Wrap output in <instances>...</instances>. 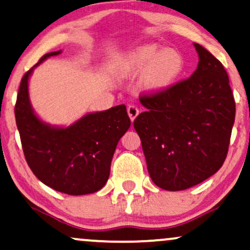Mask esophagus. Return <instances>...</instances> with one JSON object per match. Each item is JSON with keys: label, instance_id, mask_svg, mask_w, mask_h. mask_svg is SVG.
<instances>
[{"label": "esophagus", "instance_id": "obj_1", "mask_svg": "<svg viewBox=\"0 0 250 250\" xmlns=\"http://www.w3.org/2000/svg\"><path fill=\"white\" fill-rule=\"evenodd\" d=\"M127 110H128V115H129V118H130L131 122L134 121L136 118H137L138 114H140V109H138V107L135 106V105L128 106Z\"/></svg>", "mask_w": 250, "mask_h": 250}]
</instances>
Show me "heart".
Returning <instances> with one entry per match:
<instances>
[{
  "mask_svg": "<svg viewBox=\"0 0 250 250\" xmlns=\"http://www.w3.org/2000/svg\"><path fill=\"white\" fill-rule=\"evenodd\" d=\"M125 71H144V84L151 90H163L173 83L182 69V60L174 50H160L156 45L140 47L122 62Z\"/></svg>",
  "mask_w": 250,
  "mask_h": 250,
  "instance_id": "heart-1",
  "label": "heart"
}]
</instances>
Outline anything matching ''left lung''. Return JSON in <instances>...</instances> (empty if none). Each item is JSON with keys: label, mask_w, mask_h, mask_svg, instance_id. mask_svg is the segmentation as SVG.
<instances>
[{"label": "left lung", "mask_w": 250, "mask_h": 250, "mask_svg": "<svg viewBox=\"0 0 250 250\" xmlns=\"http://www.w3.org/2000/svg\"><path fill=\"white\" fill-rule=\"evenodd\" d=\"M197 69L187 80L140 94L146 110L134 121L148 174L165 190H185L213 175L225 162L235 102L219 60L198 43Z\"/></svg>", "instance_id": "obj_1"}]
</instances>
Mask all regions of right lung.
I'll return each mask as SVG.
<instances>
[{"label":"right lung","instance_id":"add662e5","mask_svg":"<svg viewBox=\"0 0 250 250\" xmlns=\"http://www.w3.org/2000/svg\"><path fill=\"white\" fill-rule=\"evenodd\" d=\"M61 50L45 54L34 67ZM21 81L15 105L16 125L21 147L33 174L56 191L86 195L100 190L107 182L110 163L120 138L130 127L125 105L91 113L68 128L41 122L28 99V77Z\"/></svg>","mask_w":250,"mask_h":250}]
</instances>
